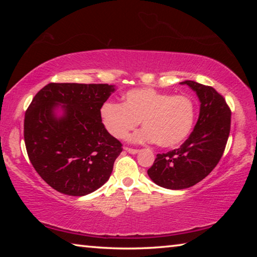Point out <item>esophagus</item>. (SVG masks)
I'll list each match as a JSON object with an SVG mask.
<instances>
[{
    "instance_id": "1",
    "label": "esophagus",
    "mask_w": 257,
    "mask_h": 257,
    "mask_svg": "<svg viewBox=\"0 0 257 257\" xmlns=\"http://www.w3.org/2000/svg\"><path fill=\"white\" fill-rule=\"evenodd\" d=\"M124 151H127L128 153L130 154H137L139 150H136V149H130V147H124Z\"/></svg>"
}]
</instances>
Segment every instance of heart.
Listing matches in <instances>:
<instances>
[{"label": "heart", "instance_id": "obj_1", "mask_svg": "<svg viewBox=\"0 0 257 257\" xmlns=\"http://www.w3.org/2000/svg\"><path fill=\"white\" fill-rule=\"evenodd\" d=\"M196 106L190 96L137 88L122 95V104L107 102L99 111L102 123L114 138H124L142 121L134 142H155L164 149L181 144L193 129Z\"/></svg>", "mask_w": 257, "mask_h": 257}]
</instances>
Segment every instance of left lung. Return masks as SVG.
<instances>
[{
	"mask_svg": "<svg viewBox=\"0 0 257 257\" xmlns=\"http://www.w3.org/2000/svg\"><path fill=\"white\" fill-rule=\"evenodd\" d=\"M201 102L194 132L179 149L158 154L147 175L167 189H186L196 185L216 167L227 145L231 111L222 95L210 86L185 80Z\"/></svg>",
	"mask_w": 257,
	"mask_h": 257,
	"instance_id": "obj_1",
	"label": "left lung"
}]
</instances>
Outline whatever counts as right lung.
<instances>
[{
  "mask_svg": "<svg viewBox=\"0 0 257 257\" xmlns=\"http://www.w3.org/2000/svg\"><path fill=\"white\" fill-rule=\"evenodd\" d=\"M114 90L107 84L51 82L26 111L24 137L30 162L59 193L85 196L110 178L122 144L104 128L99 111Z\"/></svg>",
  "mask_w": 257,
  "mask_h": 257,
  "instance_id": "1",
  "label": "right lung"
}]
</instances>
